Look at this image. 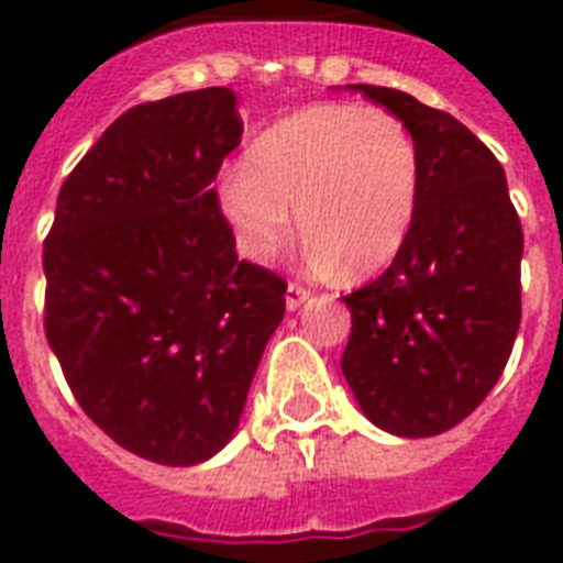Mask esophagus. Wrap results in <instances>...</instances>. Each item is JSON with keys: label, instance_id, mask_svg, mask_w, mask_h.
<instances>
[{"label": "esophagus", "instance_id": "esophagus-1", "mask_svg": "<svg viewBox=\"0 0 563 563\" xmlns=\"http://www.w3.org/2000/svg\"><path fill=\"white\" fill-rule=\"evenodd\" d=\"M309 295H312V291H309L307 286H300V283H289V289H286V309H289V312L300 309V303H303Z\"/></svg>", "mask_w": 563, "mask_h": 563}]
</instances>
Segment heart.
I'll return each mask as SVG.
<instances>
[{"instance_id": "obj_1", "label": "heart", "mask_w": 563, "mask_h": 563, "mask_svg": "<svg viewBox=\"0 0 563 563\" xmlns=\"http://www.w3.org/2000/svg\"><path fill=\"white\" fill-rule=\"evenodd\" d=\"M418 140L397 113L353 101L300 108L256 136L219 201L251 260H274L298 212L309 263L365 277L411 236L420 201Z\"/></svg>"}]
</instances>
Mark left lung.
Returning a JSON list of instances; mask_svg holds the SVG:
<instances>
[{"label":"left lung","mask_w":563,"mask_h":563,"mask_svg":"<svg viewBox=\"0 0 563 563\" xmlns=\"http://www.w3.org/2000/svg\"><path fill=\"white\" fill-rule=\"evenodd\" d=\"M411 128L423 178L411 236L368 286L344 295L342 371L362 411L402 438L441 435L497 385L520 327L523 228L506 172L444 110L351 84Z\"/></svg>","instance_id":"8db88e82"}]
</instances>
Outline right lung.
<instances>
[{"label":"right lung","mask_w":563,"mask_h":563,"mask_svg":"<svg viewBox=\"0 0 563 563\" xmlns=\"http://www.w3.org/2000/svg\"><path fill=\"white\" fill-rule=\"evenodd\" d=\"M228 87L125 110L69 172L43 242V327L75 400L140 459L228 444L286 312V280L236 256L212 180L242 143Z\"/></svg>","instance_id":"obj_1"}]
</instances>
